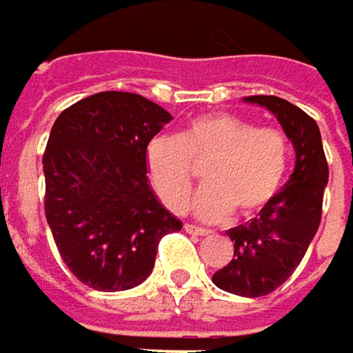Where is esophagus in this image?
I'll return each mask as SVG.
<instances>
[{
    "label": "esophagus",
    "instance_id": "34e87169",
    "mask_svg": "<svg viewBox=\"0 0 353 353\" xmlns=\"http://www.w3.org/2000/svg\"><path fill=\"white\" fill-rule=\"evenodd\" d=\"M183 229H185V233H190V235H196V237H208L212 231H208V229H204V227H196V225H183Z\"/></svg>",
    "mask_w": 353,
    "mask_h": 353
}]
</instances>
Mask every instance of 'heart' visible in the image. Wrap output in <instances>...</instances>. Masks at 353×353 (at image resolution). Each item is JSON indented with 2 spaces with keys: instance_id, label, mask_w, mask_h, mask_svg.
<instances>
[{
  "instance_id": "b5f03b06",
  "label": "heart",
  "mask_w": 353,
  "mask_h": 353,
  "mask_svg": "<svg viewBox=\"0 0 353 353\" xmlns=\"http://www.w3.org/2000/svg\"><path fill=\"white\" fill-rule=\"evenodd\" d=\"M147 174L163 206L179 212L194 188V168H204V188L194 212L223 221L261 212L280 192L290 163V145L282 130L255 126L229 112L204 114L188 122L179 137H155L147 147Z\"/></svg>"
}]
</instances>
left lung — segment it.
Masks as SVG:
<instances>
[{"mask_svg": "<svg viewBox=\"0 0 353 353\" xmlns=\"http://www.w3.org/2000/svg\"><path fill=\"white\" fill-rule=\"evenodd\" d=\"M249 104L268 108L294 145L296 165L278 196L247 225L227 231L235 253L212 282L231 294L265 296L282 286L303 261L321 223L329 168L317 122L276 96H249Z\"/></svg>", "mask_w": 353, "mask_h": 353, "instance_id": "1", "label": "left lung"}]
</instances>
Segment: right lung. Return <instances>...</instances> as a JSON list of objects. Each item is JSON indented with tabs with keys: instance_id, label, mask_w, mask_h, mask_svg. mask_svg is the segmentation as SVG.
I'll list each match as a JSON object with an SVG mask.
<instances>
[{
	"instance_id": "add662e5",
	"label": "right lung",
	"mask_w": 353,
	"mask_h": 353,
	"mask_svg": "<svg viewBox=\"0 0 353 353\" xmlns=\"http://www.w3.org/2000/svg\"><path fill=\"white\" fill-rule=\"evenodd\" d=\"M172 120L128 92H100L63 110L44 157V212L71 274L118 292L151 274L161 237L181 229L149 188L147 147Z\"/></svg>"
}]
</instances>
